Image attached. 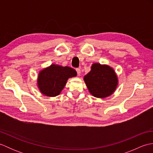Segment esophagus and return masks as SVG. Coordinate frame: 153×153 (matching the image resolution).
Returning a JSON list of instances; mask_svg holds the SVG:
<instances>
[{"mask_svg": "<svg viewBox=\"0 0 153 153\" xmlns=\"http://www.w3.org/2000/svg\"><path fill=\"white\" fill-rule=\"evenodd\" d=\"M76 71H77V74L78 76H80L81 74V70L79 69V68H76Z\"/></svg>", "mask_w": 153, "mask_h": 153, "instance_id": "34e87169", "label": "esophagus"}]
</instances>
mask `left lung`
<instances>
[{
    "label": "left lung",
    "mask_w": 153,
    "mask_h": 153,
    "mask_svg": "<svg viewBox=\"0 0 153 153\" xmlns=\"http://www.w3.org/2000/svg\"><path fill=\"white\" fill-rule=\"evenodd\" d=\"M89 93L97 98L111 95L118 86V77L108 65L93 64L91 70L83 78Z\"/></svg>",
    "instance_id": "left-lung-1"
}]
</instances>
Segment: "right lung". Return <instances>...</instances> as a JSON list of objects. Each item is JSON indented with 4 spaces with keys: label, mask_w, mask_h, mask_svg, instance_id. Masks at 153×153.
<instances>
[{
    "label": "right lung",
    "mask_w": 153,
    "mask_h": 153,
    "mask_svg": "<svg viewBox=\"0 0 153 153\" xmlns=\"http://www.w3.org/2000/svg\"><path fill=\"white\" fill-rule=\"evenodd\" d=\"M76 76V71L73 68L51 64L39 73L37 86L44 95L56 97L60 95L68 79Z\"/></svg>",
    "instance_id": "obj_1"
}]
</instances>
